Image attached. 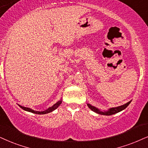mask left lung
<instances>
[{
  "instance_id": "8db88e82",
  "label": "left lung",
  "mask_w": 148,
  "mask_h": 148,
  "mask_svg": "<svg viewBox=\"0 0 148 148\" xmlns=\"http://www.w3.org/2000/svg\"><path fill=\"white\" fill-rule=\"evenodd\" d=\"M130 102H131V101L127 102L126 104H124V105L117 106V107L111 108H109L107 111H100V109H98V108L95 107V106L91 105V104H87L88 107L90 108L91 111H94L95 113H96L98 114H100V115H113V114L119 113V112L121 111L122 110L125 109V108H126L127 106L129 105V104H130Z\"/></svg>"
}]
</instances>
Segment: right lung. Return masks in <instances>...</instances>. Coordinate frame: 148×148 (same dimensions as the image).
<instances>
[{"instance_id": "1", "label": "right lung", "mask_w": 148, "mask_h": 148, "mask_svg": "<svg viewBox=\"0 0 148 148\" xmlns=\"http://www.w3.org/2000/svg\"><path fill=\"white\" fill-rule=\"evenodd\" d=\"M61 102H62V100L58 101L57 103H55L54 105H52L51 107H49L48 108V109L45 110L44 111H34V110L31 109V108H27V107H24V106H20V107H21L22 109H24V111H29V112H31V113H35V114H46V113H50V112L53 111L54 110H55L56 108H57L59 107V106L61 104Z\"/></svg>"}]
</instances>
